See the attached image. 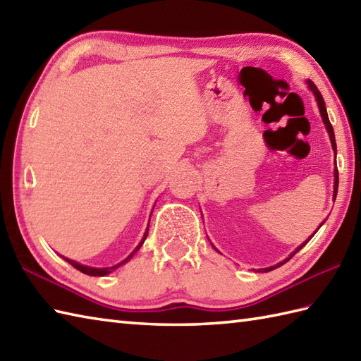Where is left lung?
<instances>
[{
  "label": "left lung",
  "instance_id": "1",
  "mask_svg": "<svg viewBox=\"0 0 361 361\" xmlns=\"http://www.w3.org/2000/svg\"><path fill=\"white\" fill-rule=\"evenodd\" d=\"M307 83H309V88L313 91V94H315V99H317V102H318V109H319V113H321V118H323V122H324V126H326V128H327V132H329V137H331V142H332V149H334V152L336 153V142H335V133H334V127H332V124H331V121H329V116H327V110H326V104H324V99H323V96H321V93H319V90L317 88V85L315 83H313L312 80H307ZM334 175H335V183H334V200L336 198V192H338V169H335V172H334ZM323 225V224H321ZM319 225V226H321ZM319 229V228H318ZM317 229V231H318ZM315 231V233H317ZM313 233V234H315ZM312 234V235H313ZM310 240V239H309ZM307 240V242H309ZM307 242H304V243H301V247H298L296 248V251H293L290 255V257L288 259H286L283 260V262H281V264H278V265H274V267H270V268H264V271H271V270H274V268H278V267H281L282 264H286L287 260H290L291 257H293L296 252L301 250L302 247H305V243Z\"/></svg>",
  "mask_w": 361,
  "mask_h": 361
}]
</instances>
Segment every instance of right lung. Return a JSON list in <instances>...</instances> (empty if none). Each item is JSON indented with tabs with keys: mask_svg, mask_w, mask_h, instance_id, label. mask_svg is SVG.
<instances>
[{
	"mask_svg": "<svg viewBox=\"0 0 361 361\" xmlns=\"http://www.w3.org/2000/svg\"><path fill=\"white\" fill-rule=\"evenodd\" d=\"M147 233H149V226H147V229H145V234H144V237H142V240L140 242V245H137V247L135 248V251L132 252V255H130L127 259H124L122 260L121 264H118V265H114V267H109V268H93V267H87V265H80V264H78L75 262V260H71V259H66V257H63L68 264H71L75 270H79V271H82V273H85V274H88V276H105V274H109V273H111V271H114V268H118L119 265H122V264H126V262H128L130 259H132L133 256H135V252L141 248V245L144 243V240H145V237H147Z\"/></svg>",
	"mask_w": 361,
	"mask_h": 361,
	"instance_id": "obj_1",
	"label": "right lung"
}]
</instances>
